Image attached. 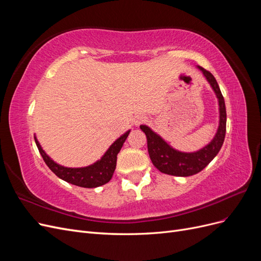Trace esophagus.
<instances>
[{
	"label": "esophagus",
	"mask_w": 261,
	"mask_h": 261,
	"mask_svg": "<svg viewBox=\"0 0 261 261\" xmlns=\"http://www.w3.org/2000/svg\"><path fill=\"white\" fill-rule=\"evenodd\" d=\"M146 121H147V118H146L145 116L139 115V116H136V118H135V124H136V125H140V124L145 123Z\"/></svg>",
	"instance_id": "34e87169"
}]
</instances>
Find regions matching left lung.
<instances>
[{
  "label": "left lung",
  "mask_w": 261,
  "mask_h": 261,
  "mask_svg": "<svg viewBox=\"0 0 261 261\" xmlns=\"http://www.w3.org/2000/svg\"><path fill=\"white\" fill-rule=\"evenodd\" d=\"M204 77L211 85L212 89L215 90L217 98L219 100V110H220V123L219 128L215 138L211 143L200 149L196 152H180L173 149L169 144L154 132L150 129L148 126L141 125L140 129L146 134L147 146L149 156L151 159L154 167L164 174L174 175V176H191L203 170L207 165L213 160L221 147L223 145L226 132V110L224 98L221 93L220 87L209 70L198 66Z\"/></svg>",
  "instance_id": "left-lung-1"
}]
</instances>
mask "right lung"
<instances>
[{"instance_id": "right-lung-1", "label": "right lung", "mask_w": 261, "mask_h": 261, "mask_svg": "<svg viewBox=\"0 0 261 261\" xmlns=\"http://www.w3.org/2000/svg\"><path fill=\"white\" fill-rule=\"evenodd\" d=\"M129 132L130 130L126 132L124 135L116 139L111 145V147L108 149V151L105 153V155L101 158V160L89 165V167L77 169L65 168L58 163H55L51 158L43 151L36 137L35 141L42 159L55 175L73 185L85 188H93L105 185L112 178L113 173L116 168L117 153L120 152V150L124 144V141L127 138Z\"/></svg>"}]
</instances>
